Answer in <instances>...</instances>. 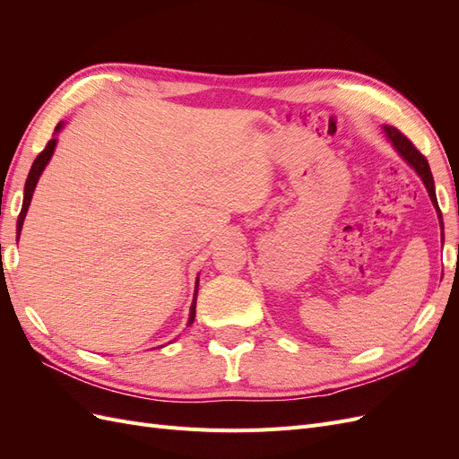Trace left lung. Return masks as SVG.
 Listing matches in <instances>:
<instances>
[{"label": "left lung", "instance_id": "obj_1", "mask_svg": "<svg viewBox=\"0 0 459 459\" xmlns=\"http://www.w3.org/2000/svg\"><path fill=\"white\" fill-rule=\"evenodd\" d=\"M385 134H386L388 140L393 142V145L396 147V151L400 152V155L404 157V159L410 162V166H413L415 172H418V174L421 176L423 184H425V187H427V191H429V197H430V201H433V204L437 206V211H438L437 197H435L433 174H430L427 159L421 155L420 149L415 147V145L408 140V137H406L404 134H402L400 130H396L394 126H385ZM438 216H440V211H438ZM440 224H442V216H440Z\"/></svg>", "mask_w": 459, "mask_h": 459}]
</instances>
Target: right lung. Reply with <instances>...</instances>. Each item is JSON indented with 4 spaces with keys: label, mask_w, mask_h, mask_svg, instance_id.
<instances>
[{
    "label": "right lung",
    "mask_w": 459,
    "mask_h": 459,
    "mask_svg": "<svg viewBox=\"0 0 459 459\" xmlns=\"http://www.w3.org/2000/svg\"><path fill=\"white\" fill-rule=\"evenodd\" d=\"M61 128H63V122H59L57 126H55V132H59ZM55 142H57V140H49V142H48L46 149L41 151L39 155L36 157V160H34V164H32V169H30V172H29V178H26V186H24V201H22V211H21V214H19V221H17V231H19V235H21V230H22V221H24L26 211H29L30 201H32V193H34V187H36V184H38V178H39V174H41V172H44L46 164L49 162V159H51V155H53ZM195 295H197V290H195ZM195 307H197V297H195V300H193V304H191L189 324H193V319H195Z\"/></svg>",
    "instance_id": "add662e5"
}]
</instances>
